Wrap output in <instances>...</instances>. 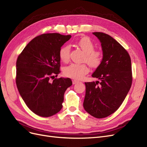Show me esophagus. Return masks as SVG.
I'll list each match as a JSON object with an SVG mask.
<instances>
[{
	"label": "esophagus",
	"instance_id": "obj_1",
	"mask_svg": "<svg viewBox=\"0 0 147 147\" xmlns=\"http://www.w3.org/2000/svg\"><path fill=\"white\" fill-rule=\"evenodd\" d=\"M79 82V80H73V84H76Z\"/></svg>",
	"mask_w": 147,
	"mask_h": 147
}]
</instances>
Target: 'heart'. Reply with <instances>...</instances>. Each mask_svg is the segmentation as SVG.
Wrapping results in <instances>:
<instances>
[{
	"label": "heart",
	"mask_w": 147,
	"mask_h": 147,
	"mask_svg": "<svg viewBox=\"0 0 147 147\" xmlns=\"http://www.w3.org/2000/svg\"><path fill=\"white\" fill-rule=\"evenodd\" d=\"M77 46L84 53L82 61L86 62L92 67H97L102 62V53L98 49H94V44L90 38L82 37L76 41ZM70 47L68 45L63 46L59 50V57L61 61L67 63L69 60ZM89 71L86 64L71 63L64 68L63 73L66 76L80 79Z\"/></svg>",
	"instance_id": "b5f03b06"
}]
</instances>
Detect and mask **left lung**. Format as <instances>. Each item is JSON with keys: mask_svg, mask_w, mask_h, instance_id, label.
<instances>
[{"mask_svg": "<svg viewBox=\"0 0 147 147\" xmlns=\"http://www.w3.org/2000/svg\"><path fill=\"white\" fill-rule=\"evenodd\" d=\"M100 41L103 59L93 74L99 79L85 82L86 87L84 108L97 118L114 113L121 105L132 81L131 60L127 51L112 36L93 32Z\"/></svg>", "mask_w": 147, "mask_h": 147, "instance_id": "obj_1", "label": "left lung"}]
</instances>
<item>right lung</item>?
I'll list each match as a JSON object with an SVG mask.
<instances>
[{
  "label": "right lung",
  "mask_w": 147,
  "mask_h": 147,
  "mask_svg": "<svg viewBox=\"0 0 147 147\" xmlns=\"http://www.w3.org/2000/svg\"><path fill=\"white\" fill-rule=\"evenodd\" d=\"M71 36L45 34L30 41L16 61V83L27 106L35 114L49 117L62 108L69 78H55L60 73L59 50Z\"/></svg>",
  "instance_id": "add662e5"
}]
</instances>
